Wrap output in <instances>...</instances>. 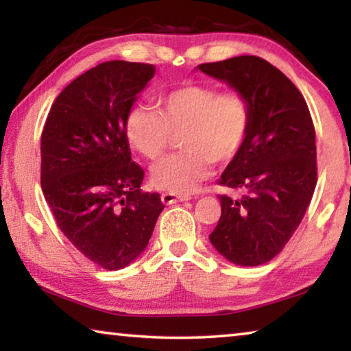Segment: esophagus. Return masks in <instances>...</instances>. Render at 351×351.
Segmentation results:
<instances>
[{"label":"esophagus","instance_id":"esophagus-1","mask_svg":"<svg viewBox=\"0 0 351 351\" xmlns=\"http://www.w3.org/2000/svg\"><path fill=\"white\" fill-rule=\"evenodd\" d=\"M160 199H162L164 204H175V203H180V202H189L191 197L189 195H176L173 192H164L162 195H160Z\"/></svg>","mask_w":351,"mask_h":351}]
</instances>
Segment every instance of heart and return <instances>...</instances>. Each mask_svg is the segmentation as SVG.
Masks as SVG:
<instances>
[{
	"label": "heart",
	"instance_id": "1",
	"mask_svg": "<svg viewBox=\"0 0 351 351\" xmlns=\"http://www.w3.org/2000/svg\"><path fill=\"white\" fill-rule=\"evenodd\" d=\"M250 106L237 92H219L208 84H182L158 97V110L136 106L126 117L125 131L131 147L149 160L159 159L173 134L182 131L181 153L153 167L154 186L191 193L213 173L214 160L230 162L245 142Z\"/></svg>",
	"mask_w": 351,
	"mask_h": 351
}]
</instances>
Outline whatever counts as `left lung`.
I'll return each mask as SVG.
<instances>
[{
  "mask_svg": "<svg viewBox=\"0 0 351 351\" xmlns=\"http://www.w3.org/2000/svg\"><path fill=\"white\" fill-rule=\"evenodd\" d=\"M247 98L250 130L219 184L221 215L209 241L232 264L269 263L302 223L317 184L315 130L308 104L289 77L258 56L198 65Z\"/></svg>",
  "mask_w": 351,
  "mask_h": 351,
  "instance_id": "8db88e82",
  "label": "left lung"
}]
</instances>
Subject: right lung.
I'll return each instance as SVG.
<instances>
[{"label": "right lung", "mask_w": 351, "mask_h": 351, "mask_svg": "<svg viewBox=\"0 0 351 351\" xmlns=\"http://www.w3.org/2000/svg\"><path fill=\"white\" fill-rule=\"evenodd\" d=\"M154 65L109 60L71 81L43 126L40 184L59 230L106 270L147 248L164 204L142 192L143 169L131 159L126 117Z\"/></svg>", "instance_id": "obj_1"}]
</instances>
